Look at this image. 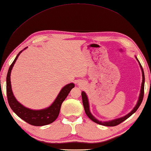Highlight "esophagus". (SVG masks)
<instances>
[{
  "mask_svg": "<svg viewBox=\"0 0 151 151\" xmlns=\"http://www.w3.org/2000/svg\"><path fill=\"white\" fill-rule=\"evenodd\" d=\"M78 85L80 86V87H83V83L82 82H79L78 83Z\"/></svg>",
  "mask_w": 151,
  "mask_h": 151,
  "instance_id": "esophagus-1",
  "label": "esophagus"
}]
</instances>
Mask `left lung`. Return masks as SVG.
I'll return each instance as SVG.
<instances>
[{"label":"left lung","mask_w":151,"mask_h":151,"mask_svg":"<svg viewBox=\"0 0 151 151\" xmlns=\"http://www.w3.org/2000/svg\"><path fill=\"white\" fill-rule=\"evenodd\" d=\"M136 58V60H137V62L139 63V64L141 68V72H142V83H141V90H140V93H139V98H138L137 102L136 104V106L134 107V109H132L131 111L128 113L127 115H126L124 116H122V117H120L118 119H115L111 120V121H99V120L97 119L96 117L92 115V113L90 111V108H89V102H88V97L86 94L85 92L83 91L81 92V96H82V101H83V104L84 106V109H85V113L87 114V115L88 116V117L91 120H92L93 122L97 123V124H99L103 126H106V127H115V126H116L119 124L120 123L122 122L123 121H124L125 120H127L128 118L130 117V116L133 115L134 113L137 110V109L139 108V107L140 106L141 102L143 101V95H144V85H145V75H144V72H143V69L142 66H141V64L139 63V60L137 59V57H135Z\"/></svg>","instance_id":"1"}]
</instances>
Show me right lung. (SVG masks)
<instances>
[{
  "label": "right lung",
  "instance_id": "add662e5",
  "mask_svg": "<svg viewBox=\"0 0 151 151\" xmlns=\"http://www.w3.org/2000/svg\"><path fill=\"white\" fill-rule=\"evenodd\" d=\"M27 47L24 48V50L21 51L15 57L14 62L12 63L6 77V94L8 104L10 105L11 109L19 118L23 119V121L27 122L29 124L40 127L49 124H51L54 122L58 117L60 113V109L61 105H62L64 100L66 99L68 95L70 93V91L75 87L74 83H71L64 86L61 89L60 93H58L56 99L52 103L51 105L42 109H31L28 107H24L21 103L17 100L14 96L13 92H12L10 75L12 70L13 68L14 64L16 62L18 57L19 56L21 52L26 50Z\"/></svg>",
  "mask_w": 151,
  "mask_h": 151
}]
</instances>
